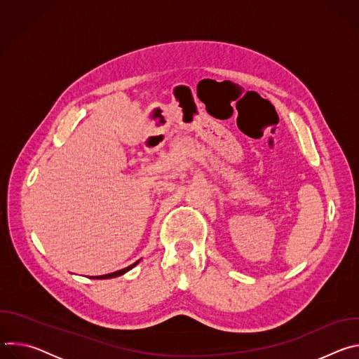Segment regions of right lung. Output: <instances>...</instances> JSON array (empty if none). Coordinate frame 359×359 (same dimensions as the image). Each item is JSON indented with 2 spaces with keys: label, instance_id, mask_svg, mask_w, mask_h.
<instances>
[{
  "label": "right lung",
  "instance_id": "right-lung-1",
  "mask_svg": "<svg viewBox=\"0 0 359 359\" xmlns=\"http://www.w3.org/2000/svg\"><path fill=\"white\" fill-rule=\"evenodd\" d=\"M137 263H139V262H136V263H133L132 266H129V267H126V269H122V270H119V271H115V273H111V274H105V276H96V277H93V278H97V280H105V278H115V277H119V276H122V274L128 273L130 269H133Z\"/></svg>",
  "mask_w": 359,
  "mask_h": 359
}]
</instances>
